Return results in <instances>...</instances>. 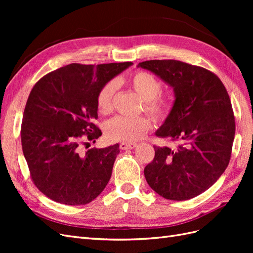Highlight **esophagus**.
<instances>
[{
  "label": "esophagus",
  "mask_w": 253,
  "mask_h": 253,
  "mask_svg": "<svg viewBox=\"0 0 253 253\" xmlns=\"http://www.w3.org/2000/svg\"><path fill=\"white\" fill-rule=\"evenodd\" d=\"M136 143H126V142H122L120 143V149L121 150H132L134 148H136Z\"/></svg>",
  "instance_id": "1"
}]
</instances>
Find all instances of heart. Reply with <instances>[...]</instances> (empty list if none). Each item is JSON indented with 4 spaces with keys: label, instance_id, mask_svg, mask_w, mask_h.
Masks as SVG:
<instances>
[{
    "label": "heart",
    "instance_id": "1",
    "mask_svg": "<svg viewBox=\"0 0 253 253\" xmlns=\"http://www.w3.org/2000/svg\"><path fill=\"white\" fill-rule=\"evenodd\" d=\"M117 84L126 83V86L140 97L143 110L157 121H163L170 116L174 108V100L169 95L160 93L162 82L155 76L147 72H137L126 80L117 79L109 81L98 91L96 98L97 110L103 116L113 112L114 98ZM151 121L148 117L126 118L117 116L106 122L104 132L113 141L132 143L141 139L151 129Z\"/></svg>",
    "mask_w": 253,
    "mask_h": 253
}]
</instances>
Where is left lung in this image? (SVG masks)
Returning a JSON list of instances; mask_svg holds the SVG:
<instances>
[{"mask_svg":"<svg viewBox=\"0 0 253 253\" xmlns=\"http://www.w3.org/2000/svg\"><path fill=\"white\" fill-rule=\"evenodd\" d=\"M138 66L175 93L174 108L156 135L176 145H155L145 179L166 200H190L208 190L230 162L235 118L228 91L214 73L181 61L150 60Z\"/></svg>","mask_w":253,"mask_h":253,"instance_id":"obj_1","label":"left lung"}]
</instances>
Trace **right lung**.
Segmentation results:
<instances>
[{"instance_id": "add662e5", "label": "right lung", "mask_w": 253, "mask_h": 253, "mask_svg": "<svg viewBox=\"0 0 253 253\" xmlns=\"http://www.w3.org/2000/svg\"><path fill=\"white\" fill-rule=\"evenodd\" d=\"M132 64L73 63L35 84L23 114L22 150L35 186L50 200L85 205L108 185L119 144L81 148L102 135L95 125L98 91Z\"/></svg>"}]
</instances>
